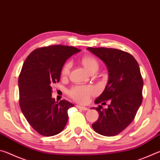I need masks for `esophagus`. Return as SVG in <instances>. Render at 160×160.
<instances>
[{
	"label": "esophagus",
	"mask_w": 160,
	"mask_h": 160,
	"mask_svg": "<svg viewBox=\"0 0 160 160\" xmlns=\"http://www.w3.org/2000/svg\"><path fill=\"white\" fill-rule=\"evenodd\" d=\"M76 107L78 108V109H82V110H83V111H87V110H88V109L87 107H82V106H80V105H76Z\"/></svg>",
	"instance_id": "obj_1"
}]
</instances>
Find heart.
<instances>
[{
  "instance_id": "heart-1",
  "label": "heart",
  "mask_w": 160,
  "mask_h": 160,
  "mask_svg": "<svg viewBox=\"0 0 160 160\" xmlns=\"http://www.w3.org/2000/svg\"><path fill=\"white\" fill-rule=\"evenodd\" d=\"M82 64L89 73L93 70L98 68V62L95 58L91 56H84L82 58ZM71 62H68L64 65L61 70V74L63 76L68 75L70 70L71 68ZM97 92L95 88L92 86H84L78 85L75 86L69 91V95L75 101L79 103H86L88 102L90 97Z\"/></svg>"
}]
</instances>
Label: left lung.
Returning a JSON list of instances; mask_svg holds the SVG:
<instances>
[{
    "label": "left lung",
    "instance_id": "left-lung-1",
    "mask_svg": "<svg viewBox=\"0 0 160 160\" xmlns=\"http://www.w3.org/2000/svg\"><path fill=\"white\" fill-rule=\"evenodd\" d=\"M87 49L104 62L109 74L106 88L94 103L110 104L107 109L102 105L92 108L99 118L92 126L100 135L114 136L130 125L142 104L143 81L138 63L130 53L116 48Z\"/></svg>",
    "mask_w": 160,
    "mask_h": 160
}]
</instances>
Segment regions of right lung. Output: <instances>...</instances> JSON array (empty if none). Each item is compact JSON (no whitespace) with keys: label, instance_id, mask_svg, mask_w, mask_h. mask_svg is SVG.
Wrapping results in <instances>:
<instances>
[{"label":"right lung","instance_id":"1","mask_svg":"<svg viewBox=\"0 0 160 160\" xmlns=\"http://www.w3.org/2000/svg\"><path fill=\"white\" fill-rule=\"evenodd\" d=\"M80 51L63 45L37 48L23 64L18 79L20 109L29 125L40 135H57L66 125L68 110L74 105L66 100L56 102L51 97V86L60 80L67 59Z\"/></svg>","mask_w":160,"mask_h":160}]
</instances>
